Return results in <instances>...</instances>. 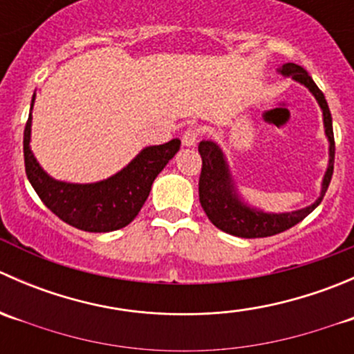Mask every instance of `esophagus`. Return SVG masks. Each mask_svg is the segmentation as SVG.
<instances>
[{
	"mask_svg": "<svg viewBox=\"0 0 354 354\" xmlns=\"http://www.w3.org/2000/svg\"><path fill=\"white\" fill-rule=\"evenodd\" d=\"M197 140H198V130H195V128H188V130L183 133V137H181V142H183L185 147H194V145L197 144Z\"/></svg>",
	"mask_w": 354,
	"mask_h": 354,
	"instance_id": "obj_1",
	"label": "esophagus"
}]
</instances>
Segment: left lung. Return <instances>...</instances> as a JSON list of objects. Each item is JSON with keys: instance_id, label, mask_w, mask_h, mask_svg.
I'll use <instances>...</instances> for the list:
<instances>
[{"instance_id": "left-lung-1", "label": "left lung", "mask_w": 354, "mask_h": 354, "mask_svg": "<svg viewBox=\"0 0 354 354\" xmlns=\"http://www.w3.org/2000/svg\"><path fill=\"white\" fill-rule=\"evenodd\" d=\"M277 71L284 77H291L292 80L305 85L319 102L320 109H322L326 137L329 140V166H327L326 174H324L320 197L312 205L305 207V209L292 210V212L270 214L248 205L238 195L226 156L221 151L219 145L212 140L200 142L198 152L200 157H202V173H200L198 180V197L202 209L205 210L207 217H209L214 226L219 227L224 233H230L238 238L274 236V234L283 233V231L298 224L322 202L324 195L329 188L332 171H334V131H332V116L329 106H327L326 95L317 87V84L312 80V77H310L305 68L295 65V63H284Z\"/></svg>"}]
</instances>
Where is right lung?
I'll list each match as a JSON object with an SVG mask.
<instances>
[{"instance_id": "obj_1", "label": "right lung", "mask_w": 354, "mask_h": 354, "mask_svg": "<svg viewBox=\"0 0 354 354\" xmlns=\"http://www.w3.org/2000/svg\"><path fill=\"white\" fill-rule=\"evenodd\" d=\"M24 131L25 173L35 194L53 214L77 230L88 233H109L128 226L140 212L157 174L180 151L181 140L151 145L140 151L127 167L95 183H66L49 176L30 151L32 108Z\"/></svg>"}]
</instances>
